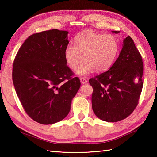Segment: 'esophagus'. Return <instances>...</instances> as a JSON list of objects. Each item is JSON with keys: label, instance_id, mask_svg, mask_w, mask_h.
I'll list each match as a JSON object with an SVG mask.
<instances>
[{"label": "esophagus", "instance_id": "esophagus-1", "mask_svg": "<svg viewBox=\"0 0 157 157\" xmlns=\"http://www.w3.org/2000/svg\"><path fill=\"white\" fill-rule=\"evenodd\" d=\"M80 82H81V83H82V84H86V83H87V80H86V79L84 78H80Z\"/></svg>", "mask_w": 157, "mask_h": 157}]
</instances>
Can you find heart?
<instances>
[{
    "label": "heart",
    "mask_w": 157,
    "mask_h": 157,
    "mask_svg": "<svg viewBox=\"0 0 157 157\" xmlns=\"http://www.w3.org/2000/svg\"><path fill=\"white\" fill-rule=\"evenodd\" d=\"M75 46L69 44L64 51L65 61L71 69H75L83 56L85 59L76 73L86 75L95 69L102 72L109 69L115 62L119 51L118 40L111 34L84 32L77 36Z\"/></svg>",
    "instance_id": "heart-1"
}]
</instances>
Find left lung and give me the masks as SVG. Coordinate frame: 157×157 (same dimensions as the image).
<instances>
[{
    "label": "left lung",
    "mask_w": 157,
    "mask_h": 157,
    "mask_svg": "<svg viewBox=\"0 0 157 157\" xmlns=\"http://www.w3.org/2000/svg\"><path fill=\"white\" fill-rule=\"evenodd\" d=\"M142 75L141 55L128 36L111 67L89 79L93 88L92 106L94 114L107 122L121 121L131 115L142 92Z\"/></svg>",
    "instance_id": "8db88e82"
}]
</instances>
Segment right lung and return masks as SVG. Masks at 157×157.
Here are the masks:
<instances>
[{"label": "right lung", "mask_w": 157, "mask_h": 157, "mask_svg": "<svg viewBox=\"0 0 157 157\" xmlns=\"http://www.w3.org/2000/svg\"><path fill=\"white\" fill-rule=\"evenodd\" d=\"M67 31L57 29L31 35L17 53L13 82L26 113L35 121L53 124L64 119L81 83L67 65Z\"/></svg>", "instance_id": "obj_1"}]
</instances>
